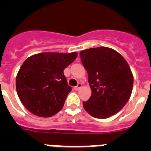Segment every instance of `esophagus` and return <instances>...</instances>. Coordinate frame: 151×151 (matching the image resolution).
<instances>
[{"mask_svg": "<svg viewBox=\"0 0 151 151\" xmlns=\"http://www.w3.org/2000/svg\"><path fill=\"white\" fill-rule=\"evenodd\" d=\"M81 87H82V84L78 83V85H77L76 86V87H75V89H76V90H78V89H79L80 88H81Z\"/></svg>", "mask_w": 151, "mask_h": 151, "instance_id": "34e87169", "label": "esophagus"}]
</instances>
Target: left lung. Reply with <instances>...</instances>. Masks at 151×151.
I'll list each match as a JSON object with an SVG mask.
<instances>
[{"label":"left lung","instance_id":"obj_1","mask_svg":"<svg viewBox=\"0 0 151 151\" xmlns=\"http://www.w3.org/2000/svg\"><path fill=\"white\" fill-rule=\"evenodd\" d=\"M80 57L87 70L91 96L83 102L91 116L106 119L122 110L132 91L133 75L121 54L106 47L86 49Z\"/></svg>","mask_w":151,"mask_h":151}]
</instances>
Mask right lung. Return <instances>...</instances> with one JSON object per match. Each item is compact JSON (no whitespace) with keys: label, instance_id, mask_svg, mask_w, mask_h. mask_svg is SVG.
I'll return each instance as SVG.
<instances>
[{"label":"right lung","instance_id":"add662e5","mask_svg":"<svg viewBox=\"0 0 151 151\" xmlns=\"http://www.w3.org/2000/svg\"><path fill=\"white\" fill-rule=\"evenodd\" d=\"M76 52H45L24 61L16 79L21 102L29 111L41 117H50L62 110L69 86L63 70L77 57Z\"/></svg>","mask_w":151,"mask_h":151}]
</instances>
